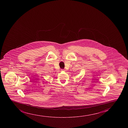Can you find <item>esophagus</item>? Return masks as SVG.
<instances>
[{"label":"esophagus","instance_id":"34e87169","mask_svg":"<svg viewBox=\"0 0 128 128\" xmlns=\"http://www.w3.org/2000/svg\"><path fill=\"white\" fill-rule=\"evenodd\" d=\"M61 71L62 72H65V70H63V69H62Z\"/></svg>","mask_w":128,"mask_h":128}]
</instances>
